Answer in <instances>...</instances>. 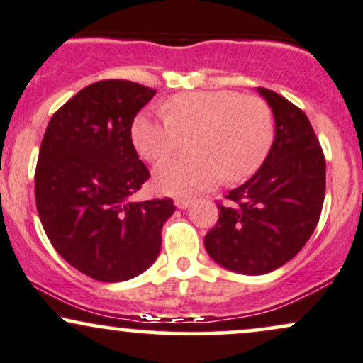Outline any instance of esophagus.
I'll return each mask as SVG.
<instances>
[{
  "label": "esophagus",
  "instance_id": "obj_1",
  "mask_svg": "<svg viewBox=\"0 0 363 363\" xmlns=\"http://www.w3.org/2000/svg\"><path fill=\"white\" fill-rule=\"evenodd\" d=\"M191 203H193V199L191 198H177L176 199V206L179 210H186V208L191 206Z\"/></svg>",
  "mask_w": 363,
  "mask_h": 363
}]
</instances>
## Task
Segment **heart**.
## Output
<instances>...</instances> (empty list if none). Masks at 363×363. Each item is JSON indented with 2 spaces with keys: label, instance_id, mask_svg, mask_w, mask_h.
<instances>
[{
  "label": "heart",
  "instance_id": "obj_1",
  "mask_svg": "<svg viewBox=\"0 0 363 363\" xmlns=\"http://www.w3.org/2000/svg\"><path fill=\"white\" fill-rule=\"evenodd\" d=\"M165 114L141 112L133 121L131 140L147 160H160L194 135L198 155L160 162L153 182L165 194L186 196L208 189L225 176L228 182L251 177L268 157L274 138L273 112L256 95L234 90L186 91L170 97Z\"/></svg>",
  "mask_w": 363,
  "mask_h": 363
}]
</instances>
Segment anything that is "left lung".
Listing matches in <instances>:
<instances>
[{
    "mask_svg": "<svg viewBox=\"0 0 363 363\" xmlns=\"http://www.w3.org/2000/svg\"><path fill=\"white\" fill-rule=\"evenodd\" d=\"M274 140L268 157L218 205V222L205 237L206 252L230 272L266 274L289 262L319 222L326 191V160L303 112L268 89Z\"/></svg>",
    "mask_w": 363,
    "mask_h": 363,
    "instance_id": "left-lung-1",
    "label": "left lung"
}]
</instances>
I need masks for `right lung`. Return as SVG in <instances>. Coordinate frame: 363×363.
<instances>
[{
    "label": "right lung",
    "mask_w": 363,
    "mask_h": 363,
    "mask_svg": "<svg viewBox=\"0 0 363 363\" xmlns=\"http://www.w3.org/2000/svg\"><path fill=\"white\" fill-rule=\"evenodd\" d=\"M157 90L102 80L78 91L49 121L35 170L39 218L57 254L78 272L116 283L157 259L172 199L131 201L150 177L131 126Z\"/></svg>",
    "instance_id": "add662e5"
}]
</instances>
